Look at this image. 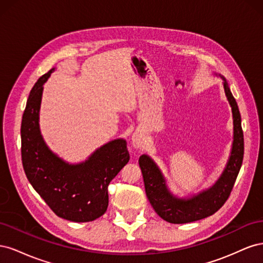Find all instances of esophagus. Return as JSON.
<instances>
[{
  "label": "esophagus",
  "instance_id": "34e87169",
  "mask_svg": "<svg viewBox=\"0 0 263 263\" xmlns=\"http://www.w3.org/2000/svg\"><path fill=\"white\" fill-rule=\"evenodd\" d=\"M144 144L145 140L144 137H142V135L140 133H135L132 136V145L134 146V148L141 149L144 147Z\"/></svg>",
  "mask_w": 263,
  "mask_h": 263
}]
</instances>
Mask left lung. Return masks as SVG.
<instances>
[{
    "mask_svg": "<svg viewBox=\"0 0 263 263\" xmlns=\"http://www.w3.org/2000/svg\"><path fill=\"white\" fill-rule=\"evenodd\" d=\"M215 76L222 79V87L232 107L234 125L232 150L225 169L217 181L212 186L197 194L179 197L170 191L166 184V179L154 159L148 155H142L139 158V166L144 178L148 200L159 216L172 224H185V222L200 220L216 213L227 201L241 168L243 159V133L239 108L226 79L217 73H215Z\"/></svg>",
    "mask_w": 263,
    "mask_h": 263,
    "instance_id": "obj_1",
    "label": "left lung"
}]
</instances>
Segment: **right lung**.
<instances>
[{
  "mask_svg": "<svg viewBox=\"0 0 263 263\" xmlns=\"http://www.w3.org/2000/svg\"><path fill=\"white\" fill-rule=\"evenodd\" d=\"M31 89L21 127L22 162L29 183L57 216L76 222L92 221L107 210V186L129 161L123 138L108 141L86 160L69 163L47 146L39 127L44 84L52 71Z\"/></svg>",
  "mask_w": 263,
  "mask_h": 263,
  "instance_id": "1",
  "label": "right lung"
}]
</instances>
